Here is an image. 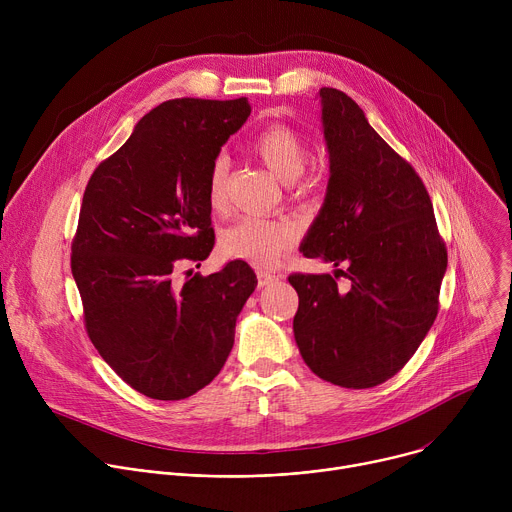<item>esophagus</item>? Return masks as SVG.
Masks as SVG:
<instances>
[{"label":"esophagus","mask_w":512,"mask_h":512,"mask_svg":"<svg viewBox=\"0 0 512 512\" xmlns=\"http://www.w3.org/2000/svg\"><path fill=\"white\" fill-rule=\"evenodd\" d=\"M277 281L275 275L267 273V271H257V285L259 287H267V285H273Z\"/></svg>","instance_id":"1"}]
</instances>
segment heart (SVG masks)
I'll return each mask as SVG.
<instances>
[{"mask_svg": "<svg viewBox=\"0 0 512 512\" xmlns=\"http://www.w3.org/2000/svg\"><path fill=\"white\" fill-rule=\"evenodd\" d=\"M251 154L281 182L296 184L308 158L304 139L283 125H269L251 141ZM229 160L218 156L208 174V204L212 212H225L229 204L227 192ZM296 227L287 221H267V218L247 216L221 235V253L227 259L245 261L257 267H269L294 245Z\"/></svg>", "mask_w": 512, "mask_h": 512, "instance_id": "obj_1", "label": "heart"}]
</instances>
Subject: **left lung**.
<instances>
[{
    "label": "left lung",
    "instance_id": "1",
    "mask_svg": "<svg viewBox=\"0 0 512 512\" xmlns=\"http://www.w3.org/2000/svg\"><path fill=\"white\" fill-rule=\"evenodd\" d=\"M318 97L330 178L300 251L336 269L287 277L300 298L294 336L314 375L369 389L399 373L429 332L448 253L415 170L348 95L322 87Z\"/></svg>",
    "mask_w": 512,
    "mask_h": 512
}]
</instances>
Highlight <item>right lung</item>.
<instances>
[{"instance_id":"1","label":"right lung","mask_w":512,"mask_h":512,"mask_svg":"<svg viewBox=\"0 0 512 512\" xmlns=\"http://www.w3.org/2000/svg\"><path fill=\"white\" fill-rule=\"evenodd\" d=\"M249 115L247 99L166 101L87 184L70 257L85 326L145 397L180 401L221 373L255 291L253 269L237 259L206 277L176 275L214 247L210 166Z\"/></svg>"}]
</instances>
